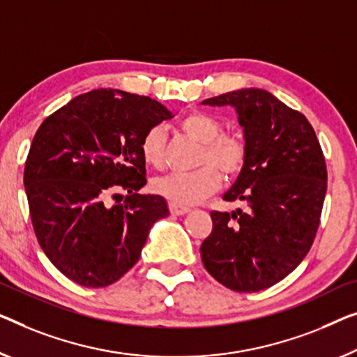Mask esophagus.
Segmentation results:
<instances>
[{
	"label": "esophagus",
	"mask_w": 357,
	"mask_h": 357,
	"mask_svg": "<svg viewBox=\"0 0 357 357\" xmlns=\"http://www.w3.org/2000/svg\"><path fill=\"white\" fill-rule=\"evenodd\" d=\"M190 208H188V206H183V205H178V204H169V213L172 215H176V216H181V215H185V213H189Z\"/></svg>",
	"instance_id": "34e87169"
}]
</instances>
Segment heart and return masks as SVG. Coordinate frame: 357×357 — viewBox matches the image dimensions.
Wrapping results in <instances>:
<instances>
[{"instance_id": "1", "label": "heart", "mask_w": 357, "mask_h": 357, "mask_svg": "<svg viewBox=\"0 0 357 357\" xmlns=\"http://www.w3.org/2000/svg\"><path fill=\"white\" fill-rule=\"evenodd\" d=\"M179 130L202 144L197 155L200 167L188 173L165 174L153 181L152 188L173 204L190 206L216 192L221 184L220 171L225 178L238 176L247 163L248 149L241 136L222 132L221 121L202 110L185 115L179 121ZM165 142L163 126L149 128L139 144L142 160L151 167H160L165 160Z\"/></svg>"}]
</instances>
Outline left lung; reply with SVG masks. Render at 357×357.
<instances>
[{"label": "left lung", "instance_id": "left-lung-1", "mask_svg": "<svg viewBox=\"0 0 357 357\" xmlns=\"http://www.w3.org/2000/svg\"><path fill=\"white\" fill-rule=\"evenodd\" d=\"M202 104L232 105L248 149L245 167L222 195L243 202L245 210L211 211L202 263L234 291L269 289L303 261L314 242L327 192L321 144L305 115L264 89H237Z\"/></svg>", "mask_w": 357, "mask_h": 357}]
</instances>
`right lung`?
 <instances>
[{
    "label": "right lung",
    "instance_id": "obj_1",
    "mask_svg": "<svg viewBox=\"0 0 357 357\" xmlns=\"http://www.w3.org/2000/svg\"><path fill=\"white\" fill-rule=\"evenodd\" d=\"M173 119L147 96L119 89L79 94L40 125L24 185L43 252L89 289L107 287L141 257L153 222L169 215L160 195L137 194L146 179L139 144L149 128ZM126 190L123 204L105 199Z\"/></svg>",
    "mask_w": 357,
    "mask_h": 357
}]
</instances>
